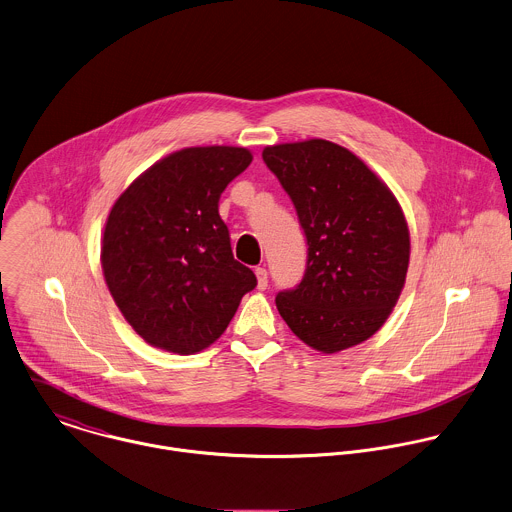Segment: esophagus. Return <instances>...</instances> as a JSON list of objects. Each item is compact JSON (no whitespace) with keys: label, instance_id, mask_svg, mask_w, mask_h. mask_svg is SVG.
Masks as SVG:
<instances>
[{"label":"esophagus","instance_id":"esophagus-1","mask_svg":"<svg viewBox=\"0 0 512 512\" xmlns=\"http://www.w3.org/2000/svg\"><path fill=\"white\" fill-rule=\"evenodd\" d=\"M255 275H257V287H259L261 291H265V289H267V283H269L267 269H265V267H257V269H255Z\"/></svg>","mask_w":512,"mask_h":512}]
</instances>
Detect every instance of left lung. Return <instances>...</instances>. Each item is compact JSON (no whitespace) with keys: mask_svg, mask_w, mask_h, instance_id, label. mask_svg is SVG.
I'll return each instance as SVG.
<instances>
[{"mask_svg":"<svg viewBox=\"0 0 512 512\" xmlns=\"http://www.w3.org/2000/svg\"><path fill=\"white\" fill-rule=\"evenodd\" d=\"M307 237V269L275 297L289 329L321 353L367 341L405 287L411 239L391 189L349 149L309 139L263 149Z\"/></svg>","mask_w":512,"mask_h":512,"instance_id":"left-lung-1","label":"left lung"}]
</instances>
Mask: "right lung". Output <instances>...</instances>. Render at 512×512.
<instances>
[{
	"label": "right lung",
	"instance_id": "add662e5",
	"mask_svg": "<svg viewBox=\"0 0 512 512\" xmlns=\"http://www.w3.org/2000/svg\"><path fill=\"white\" fill-rule=\"evenodd\" d=\"M251 161L245 147H187L151 165L111 207L101 243L105 283L149 345L199 353L257 287L219 217L221 193Z\"/></svg>",
	"mask_w": 512,
	"mask_h": 512
}]
</instances>
